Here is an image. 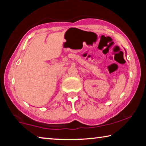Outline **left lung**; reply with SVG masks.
Returning <instances> with one entry per match:
<instances>
[{"mask_svg":"<svg viewBox=\"0 0 146 146\" xmlns=\"http://www.w3.org/2000/svg\"><path fill=\"white\" fill-rule=\"evenodd\" d=\"M125 52H126V51H125Z\"/></svg>","mask_w":146,"mask_h":146,"instance_id":"left-lung-1","label":"left lung"}]
</instances>
